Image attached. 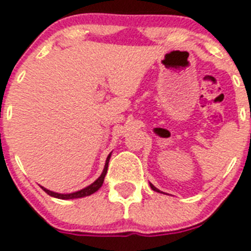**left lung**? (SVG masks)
Masks as SVG:
<instances>
[{
  "label": "left lung",
  "mask_w": 251,
  "mask_h": 251,
  "mask_svg": "<svg viewBox=\"0 0 251 251\" xmlns=\"http://www.w3.org/2000/svg\"><path fill=\"white\" fill-rule=\"evenodd\" d=\"M150 186H151V188H152L153 191H156V192H161V191H159V190H158V188H156V187H154V186H153L152 183H150Z\"/></svg>",
  "instance_id": "obj_1"
}]
</instances>
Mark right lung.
<instances>
[{
  "label": "right lung",
  "mask_w": 251,
  "mask_h": 251,
  "mask_svg": "<svg viewBox=\"0 0 251 251\" xmlns=\"http://www.w3.org/2000/svg\"><path fill=\"white\" fill-rule=\"evenodd\" d=\"M110 156H112V153H109V156L106 157L105 166H104V170H103V172H101L100 176H99V178L95 179V181L92 183V185H89V186H88V187L83 188V190H80V191L72 192V194H57V192L50 191V190H48V188L43 187V186H41V188H43V190L46 192V194L50 195V196L56 197V199H61V200H72V199H80V197L89 196V195H92V194H94V192L98 191L99 188L101 187V185H103L104 177H105L106 171H108V163H109Z\"/></svg>",
  "instance_id": "add662e5"
}]
</instances>
